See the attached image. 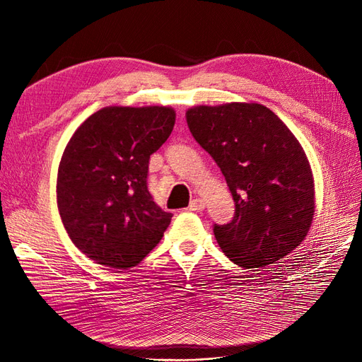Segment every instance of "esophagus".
I'll use <instances>...</instances> for the list:
<instances>
[{"label": "esophagus", "mask_w": 362, "mask_h": 362, "mask_svg": "<svg viewBox=\"0 0 362 362\" xmlns=\"http://www.w3.org/2000/svg\"><path fill=\"white\" fill-rule=\"evenodd\" d=\"M190 210L192 211H202L204 208H205V202H204V199H199V198H196V199H193L192 202H190Z\"/></svg>", "instance_id": "esophagus-1"}]
</instances>
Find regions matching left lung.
Listing matches in <instances>:
<instances>
[{
	"label": "left lung",
	"mask_w": 362,
	"mask_h": 362,
	"mask_svg": "<svg viewBox=\"0 0 362 362\" xmlns=\"http://www.w3.org/2000/svg\"><path fill=\"white\" fill-rule=\"evenodd\" d=\"M185 119L235 202L233 221L213 228L223 254L245 269L288 255L308 234L315 208L311 166L298 139L255 103L192 107Z\"/></svg>",
	"instance_id": "obj_1"
}]
</instances>
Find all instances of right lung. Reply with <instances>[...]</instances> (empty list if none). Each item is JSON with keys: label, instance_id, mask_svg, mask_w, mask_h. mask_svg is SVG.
<instances>
[{"label": "right lung", "instance_id": "1", "mask_svg": "<svg viewBox=\"0 0 362 362\" xmlns=\"http://www.w3.org/2000/svg\"><path fill=\"white\" fill-rule=\"evenodd\" d=\"M175 125L170 107H105L76 128L57 175V205L72 243L98 264L134 267L172 213L148 190L149 158Z\"/></svg>", "mask_w": 362, "mask_h": 362}]
</instances>
